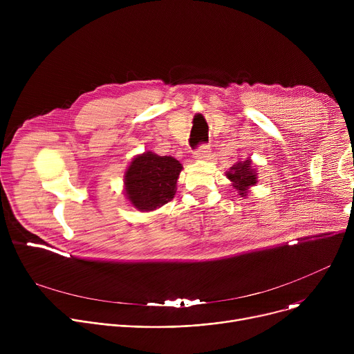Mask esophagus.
<instances>
[{
	"mask_svg": "<svg viewBox=\"0 0 354 354\" xmlns=\"http://www.w3.org/2000/svg\"><path fill=\"white\" fill-rule=\"evenodd\" d=\"M210 157V147L207 144H200L198 148L194 151L196 160H207Z\"/></svg>",
	"mask_w": 354,
	"mask_h": 354,
	"instance_id": "esophagus-1",
	"label": "esophagus"
}]
</instances>
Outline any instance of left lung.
<instances>
[{
  "label": "left lung",
  "mask_w": 354,
  "mask_h": 354,
  "mask_svg": "<svg viewBox=\"0 0 354 354\" xmlns=\"http://www.w3.org/2000/svg\"><path fill=\"white\" fill-rule=\"evenodd\" d=\"M227 178L232 182V186L239 192L241 197L246 196L249 186L257 183V174L254 168H252V162L249 160L234 165L227 172Z\"/></svg>",
  "instance_id": "1"
}]
</instances>
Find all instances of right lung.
I'll use <instances>...</instances> for the list:
<instances>
[{"instance_id":"obj_1","label":"right lung","mask_w":354,"mask_h":354,"mask_svg":"<svg viewBox=\"0 0 354 354\" xmlns=\"http://www.w3.org/2000/svg\"><path fill=\"white\" fill-rule=\"evenodd\" d=\"M182 165L172 157L145 153L136 157L124 175L126 194L141 212H153L171 201Z\"/></svg>"}]
</instances>
